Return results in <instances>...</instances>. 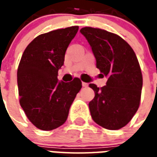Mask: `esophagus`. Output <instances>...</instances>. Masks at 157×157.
<instances>
[{"label": "esophagus", "instance_id": "34e87169", "mask_svg": "<svg viewBox=\"0 0 157 157\" xmlns=\"http://www.w3.org/2000/svg\"><path fill=\"white\" fill-rule=\"evenodd\" d=\"M89 84L88 83H86V82H82V86L83 87H88Z\"/></svg>", "mask_w": 157, "mask_h": 157}]
</instances>
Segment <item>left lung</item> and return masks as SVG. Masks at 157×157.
<instances>
[{"mask_svg":"<svg viewBox=\"0 0 157 157\" xmlns=\"http://www.w3.org/2000/svg\"><path fill=\"white\" fill-rule=\"evenodd\" d=\"M80 32L90 45L96 67L107 77L101 89L90 84L95 93L89 103L92 119L105 129H121L130 121L140 103L143 76L136 54L114 33L90 27Z\"/></svg>","mask_w":157,"mask_h":157,"instance_id":"left-lung-1","label":"left lung"}]
</instances>
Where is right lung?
<instances>
[{
	"instance_id": "1",
	"label": "right lung",
	"mask_w": 157,
	"mask_h": 157,
	"mask_svg": "<svg viewBox=\"0 0 157 157\" xmlns=\"http://www.w3.org/2000/svg\"><path fill=\"white\" fill-rule=\"evenodd\" d=\"M78 26L38 36L24 50L17 72L21 107L32 123L52 130L65 123L69 109L81 89V81L58 80L65 53Z\"/></svg>"
}]
</instances>
